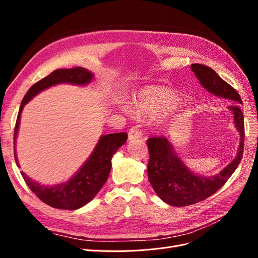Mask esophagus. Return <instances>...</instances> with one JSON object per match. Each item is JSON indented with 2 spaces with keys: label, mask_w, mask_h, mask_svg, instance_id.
Wrapping results in <instances>:
<instances>
[{
  "label": "esophagus",
  "mask_w": 258,
  "mask_h": 258,
  "mask_svg": "<svg viewBox=\"0 0 258 258\" xmlns=\"http://www.w3.org/2000/svg\"><path fill=\"white\" fill-rule=\"evenodd\" d=\"M142 137V131L140 130L138 127H132L128 132V138L129 140H135Z\"/></svg>",
  "instance_id": "obj_1"
}]
</instances>
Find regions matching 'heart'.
Returning <instances> with one entry per match:
<instances>
[{
	"mask_svg": "<svg viewBox=\"0 0 258 258\" xmlns=\"http://www.w3.org/2000/svg\"><path fill=\"white\" fill-rule=\"evenodd\" d=\"M178 98L172 90L160 87H148L139 92L135 100L137 113L158 116L176 105Z\"/></svg>",
	"mask_w": 258,
	"mask_h": 258,
	"instance_id": "heart-1",
	"label": "heart"
}]
</instances>
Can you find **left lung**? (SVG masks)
<instances>
[{
  "instance_id": "left-lung-1",
  "label": "left lung",
  "mask_w": 258,
  "mask_h": 258,
  "mask_svg": "<svg viewBox=\"0 0 258 258\" xmlns=\"http://www.w3.org/2000/svg\"><path fill=\"white\" fill-rule=\"evenodd\" d=\"M200 84L213 95L230 100L235 126L240 132V145L236 158L214 176L195 174L187 168L173 150L167 138L147 139L150 160L147 165L148 181L157 196L170 206L185 207L197 204L212 196L221 188L239 166L244 145V119L240 104L242 100L238 91L222 80L210 67L194 63L190 67Z\"/></svg>"
}]
</instances>
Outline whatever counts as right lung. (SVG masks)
I'll use <instances>...</instances> for the list:
<instances>
[{"label": "right lung", "instance_id": "1", "mask_svg": "<svg viewBox=\"0 0 258 258\" xmlns=\"http://www.w3.org/2000/svg\"><path fill=\"white\" fill-rule=\"evenodd\" d=\"M93 79V74L81 67L72 69L54 70L48 76L35 83L26 96L23 97L19 108L16 126L14 131V144H16V138L19 129L20 115L22 108L29 101L36 96L38 92L51 87L53 85L62 83L73 85H87ZM126 132L105 135L100 138L90 157L84 163V166L77 171V173L69 179L67 183H61L54 186L41 185L34 182L21 171V175L29 188L36 195V197L52 208L62 210H76L87 205L96 196L99 190L107 181L108 174L112 168V157L118 148L127 141ZM15 148V146H14ZM15 160L19 167L16 152L14 151Z\"/></svg>", "mask_w": 258, "mask_h": 258}]
</instances>
